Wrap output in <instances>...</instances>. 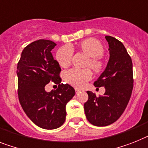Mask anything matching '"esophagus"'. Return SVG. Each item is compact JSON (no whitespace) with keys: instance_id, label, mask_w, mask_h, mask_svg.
Here are the masks:
<instances>
[{"instance_id":"obj_1","label":"esophagus","mask_w":148,"mask_h":148,"mask_svg":"<svg viewBox=\"0 0 148 148\" xmlns=\"http://www.w3.org/2000/svg\"><path fill=\"white\" fill-rule=\"evenodd\" d=\"M79 92H80V90H79V89L75 88V93L78 94V93H79Z\"/></svg>"}]
</instances>
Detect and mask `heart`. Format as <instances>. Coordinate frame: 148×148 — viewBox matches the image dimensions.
I'll return each instance as SVG.
<instances>
[{"label":"heart","instance_id":"b5f03b06","mask_svg":"<svg viewBox=\"0 0 148 148\" xmlns=\"http://www.w3.org/2000/svg\"><path fill=\"white\" fill-rule=\"evenodd\" d=\"M79 52L87 56L85 67H90L95 74H101L104 69V62L102 56L104 53V47L97 39L89 38L80 41L77 45ZM73 58V50L68 45L61 47L56 53V60L61 67L66 68L71 64ZM90 69H72L65 74V81L73 87L80 88L91 79Z\"/></svg>","mask_w":148,"mask_h":148}]
</instances>
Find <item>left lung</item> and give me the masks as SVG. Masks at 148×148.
Listing matches in <instances>:
<instances>
[{
  "instance_id": "8db88e82",
  "label": "left lung",
  "mask_w": 148,
  "mask_h": 148,
  "mask_svg": "<svg viewBox=\"0 0 148 148\" xmlns=\"http://www.w3.org/2000/svg\"><path fill=\"white\" fill-rule=\"evenodd\" d=\"M110 59L104 71L97 81L95 87H104L103 96L97 97L88 91V100L84 104L86 118L96 126H107L123 114L133 88L132 62L123 44L115 38L107 35Z\"/></svg>"
}]
</instances>
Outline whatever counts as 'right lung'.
Returning a JSON list of instances; mask_svg holds the SVG:
<instances>
[{
	"label": "right lung",
	"mask_w": 148,
	"mask_h": 148,
	"mask_svg": "<svg viewBox=\"0 0 148 148\" xmlns=\"http://www.w3.org/2000/svg\"><path fill=\"white\" fill-rule=\"evenodd\" d=\"M57 45L50 40L40 39L23 49L17 64L18 95L23 110L40 128L57 129L66 119V105L75 95V89L60 84L59 63L51 50ZM50 81L58 85L57 90L45 91Z\"/></svg>",
	"instance_id": "1"
}]
</instances>
